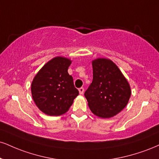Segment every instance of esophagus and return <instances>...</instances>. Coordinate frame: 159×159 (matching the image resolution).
I'll list each match as a JSON object with an SVG mask.
<instances>
[{
    "instance_id": "esophagus-1",
    "label": "esophagus",
    "mask_w": 159,
    "mask_h": 159,
    "mask_svg": "<svg viewBox=\"0 0 159 159\" xmlns=\"http://www.w3.org/2000/svg\"><path fill=\"white\" fill-rule=\"evenodd\" d=\"M78 90H79L80 94H83L84 91V89L83 87H81V88H79V89H78Z\"/></svg>"
}]
</instances>
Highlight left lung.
<instances>
[{
	"label": "left lung",
	"instance_id": "1",
	"mask_svg": "<svg viewBox=\"0 0 159 159\" xmlns=\"http://www.w3.org/2000/svg\"><path fill=\"white\" fill-rule=\"evenodd\" d=\"M93 81L84 95L93 113L110 118L127 106L131 95L129 84L112 61L98 58L93 61Z\"/></svg>",
	"mask_w": 159,
	"mask_h": 159
}]
</instances>
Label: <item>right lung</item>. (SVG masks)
<instances>
[{"label": "right lung", "mask_w": 159, "mask_h": 159, "mask_svg": "<svg viewBox=\"0 0 159 159\" xmlns=\"http://www.w3.org/2000/svg\"><path fill=\"white\" fill-rule=\"evenodd\" d=\"M71 61L56 57L46 64L32 83L35 104L45 114L60 116L70 109L79 93L67 70Z\"/></svg>", "instance_id": "add662e5"}]
</instances>
